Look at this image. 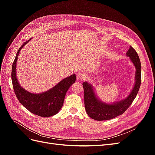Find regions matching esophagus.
<instances>
[{
  "label": "esophagus",
  "instance_id": "esophagus-1",
  "mask_svg": "<svg viewBox=\"0 0 155 155\" xmlns=\"http://www.w3.org/2000/svg\"><path fill=\"white\" fill-rule=\"evenodd\" d=\"M88 76V75L87 73L83 72H79L78 75H77V79L79 81H82L85 79Z\"/></svg>",
  "mask_w": 155,
  "mask_h": 155
}]
</instances>
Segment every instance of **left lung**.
Listing matches in <instances>:
<instances>
[{"label":"left lung","instance_id":"8db88e82","mask_svg":"<svg viewBox=\"0 0 155 155\" xmlns=\"http://www.w3.org/2000/svg\"><path fill=\"white\" fill-rule=\"evenodd\" d=\"M126 54L133 63L137 71L134 86L129 96L125 100L113 104H104L97 99L92 85L87 82H83L85 107L87 114L91 118L97 121L108 120L121 115L132 104L137 96L141 84V63L137 52L131 46Z\"/></svg>","mask_w":155,"mask_h":155}]
</instances>
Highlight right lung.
Here are the masks:
<instances>
[{"label":"right lung","instance_id":"obj_1","mask_svg":"<svg viewBox=\"0 0 155 155\" xmlns=\"http://www.w3.org/2000/svg\"><path fill=\"white\" fill-rule=\"evenodd\" d=\"M30 40L26 41L18 49L13 63L12 69L13 87L17 99L23 106L31 113L46 118L56 114L61 109L68 89L76 81V75L73 74L63 79L57 85L44 93L33 94L25 90L17 81L16 64L19 51Z\"/></svg>","mask_w":155,"mask_h":155}]
</instances>
